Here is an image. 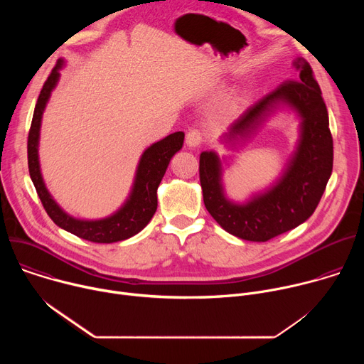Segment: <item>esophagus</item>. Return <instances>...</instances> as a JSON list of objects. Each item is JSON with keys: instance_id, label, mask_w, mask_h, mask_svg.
I'll list each match as a JSON object with an SVG mask.
<instances>
[{"instance_id": "esophagus-1", "label": "esophagus", "mask_w": 364, "mask_h": 364, "mask_svg": "<svg viewBox=\"0 0 364 364\" xmlns=\"http://www.w3.org/2000/svg\"><path fill=\"white\" fill-rule=\"evenodd\" d=\"M203 141H204L203 134H201L198 129H190V131L187 132V135H186V144H187V146H190V148L200 146Z\"/></svg>"}]
</instances>
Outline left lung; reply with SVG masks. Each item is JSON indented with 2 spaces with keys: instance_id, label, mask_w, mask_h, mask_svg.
I'll list each match as a JSON object with an SVG mask.
<instances>
[{
  "instance_id": "left-lung-1",
  "label": "left lung",
  "mask_w": 364,
  "mask_h": 364,
  "mask_svg": "<svg viewBox=\"0 0 364 364\" xmlns=\"http://www.w3.org/2000/svg\"><path fill=\"white\" fill-rule=\"evenodd\" d=\"M298 75L250 107L223 142L236 145L250 138L278 109L294 111L299 122V139L282 176L265 191L253 194L246 203H235L223 188L222 160L215 151L200 154V184L207 212L230 235L267 242L282 235L314 213L333 171V136L321 89L309 63L294 62Z\"/></svg>"
}]
</instances>
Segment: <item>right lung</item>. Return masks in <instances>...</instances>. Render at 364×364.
Listing matches in <instances>:
<instances>
[{"label":"right lung","instance_id":"1","mask_svg":"<svg viewBox=\"0 0 364 364\" xmlns=\"http://www.w3.org/2000/svg\"><path fill=\"white\" fill-rule=\"evenodd\" d=\"M63 66L65 62L59 60L55 69L51 70L50 76L43 85L34 108L27 141L28 171L31 181L37 190V194L47 215L59 228L76 235L77 237L95 243H114L125 240L139 233L149 223L155 210H157V188L166 174L173 155L178 152L183 146L184 132L178 131L170 134L168 136L152 144L142 152L131 193L127 201L114 215L99 220H82L68 215L48 193L41 177L38 161V139L43 112L51 92H53L59 82V72Z\"/></svg>","mask_w":364,"mask_h":364}]
</instances>
